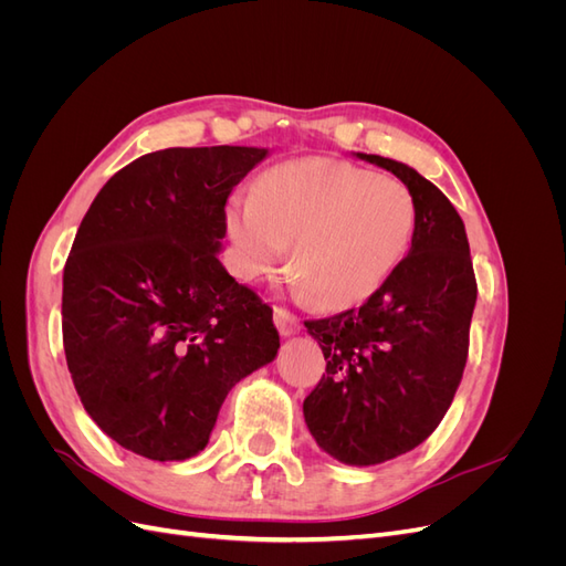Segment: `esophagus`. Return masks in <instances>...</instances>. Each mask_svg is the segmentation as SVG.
<instances>
[{
  "mask_svg": "<svg viewBox=\"0 0 566 566\" xmlns=\"http://www.w3.org/2000/svg\"><path fill=\"white\" fill-rule=\"evenodd\" d=\"M273 323H276L281 337H293L302 328L300 318L295 314H290L287 310H283V306H279V310H273Z\"/></svg>",
  "mask_w": 566,
  "mask_h": 566,
  "instance_id": "34e87169",
  "label": "esophagus"
}]
</instances>
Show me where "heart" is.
I'll return each mask as SVG.
<instances>
[{
	"label": "heart",
	"instance_id": "b5f03b06",
	"mask_svg": "<svg viewBox=\"0 0 566 566\" xmlns=\"http://www.w3.org/2000/svg\"><path fill=\"white\" fill-rule=\"evenodd\" d=\"M416 221V198L401 181L331 158L273 165L252 198L227 208L238 273L271 276L290 243L297 293L325 310H349L378 293L403 262Z\"/></svg>",
	"mask_w": 566,
	"mask_h": 566
}]
</instances>
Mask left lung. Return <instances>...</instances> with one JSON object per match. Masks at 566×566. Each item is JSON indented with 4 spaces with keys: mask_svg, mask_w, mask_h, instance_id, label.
Here are the masks:
<instances>
[{
    "mask_svg": "<svg viewBox=\"0 0 566 566\" xmlns=\"http://www.w3.org/2000/svg\"><path fill=\"white\" fill-rule=\"evenodd\" d=\"M354 156L413 193L416 233L397 271L358 310L304 323L328 361L304 399V422L323 453L368 468L413 451L447 416L468 358L476 281L451 200L406 163Z\"/></svg>",
    "mask_w": 566,
    "mask_h": 566,
    "instance_id": "8db88e82",
    "label": "left lung"
}]
</instances>
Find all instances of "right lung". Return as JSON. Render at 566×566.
Here are the masks:
<instances>
[{
	"instance_id": "obj_1",
	"label": "right lung",
	"mask_w": 566,
	"mask_h": 566,
	"mask_svg": "<svg viewBox=\"0 0 566 566\" xmlns=\"http://www.w3.org/2000/svg\"><path fill=\"white\" fill-rule=\"evenodd\" d=\"M269 156L165 148L101 188L63 269V349L80 401L119 447L186 460L235 382L281 349L273 312L219 262L227 200Z\"/></svg>"
}]
</instances>
